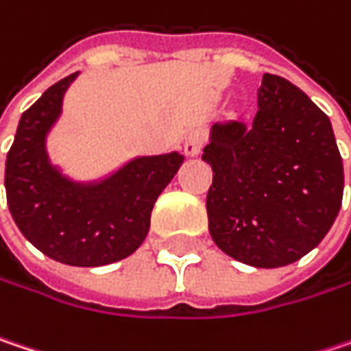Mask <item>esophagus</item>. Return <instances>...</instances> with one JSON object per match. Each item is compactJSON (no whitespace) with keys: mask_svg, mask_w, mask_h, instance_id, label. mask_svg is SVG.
Here are the masks:
<instances>
[{"mask_svg":"<svg viewBox=\"0 0 351 351\" xmlns=\"http://www.w3.org/2000/svg\"><path fill=\"white\" fill-rule=\"evenodd\" d=\"M205 144V136L201 132H191L184 141V154L186 156H197Z\"/></svg>","mask_w":351,"mask_h":351,"instance_id":"1","label":"esophagus"}]
</instances>
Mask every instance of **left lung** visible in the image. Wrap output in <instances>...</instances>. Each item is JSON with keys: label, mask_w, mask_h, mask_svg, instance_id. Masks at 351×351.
I'll list each match as a JSON object with an SVG mask.
<instances>
[{"label": "left lung", "mask_w": 351, "mask_h": 351, "mask_svg": "<svg viewBox=\"0 0 351 351\" xmlns=\"http://www.w3.org/2000/svg\"><path fill=\"white\" fill-rule=\"evenodd\" d=\"M203 160L210 237L245 265L273 269L315 249L343 197L330 118L281 76L263 74L251 124H215Z\"/></svg>", "instance_id": "left-lung-1"}]
</instances>
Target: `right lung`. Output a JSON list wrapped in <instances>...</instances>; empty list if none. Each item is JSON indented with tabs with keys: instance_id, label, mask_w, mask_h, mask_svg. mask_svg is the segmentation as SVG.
<instances>
[{
	"instance_id": "right-lung-1",
	"label": "right lung",
	"mask_w": 351,
	"mask_h": 351,
	"mask_svg": "<svg viewBox=\"0 0 351 351\" xmlns=\"http://www.w3.org/2000/svg\"><path fill=\"white\" fill-rule=\"evenodd\" d=\"M78 74L49 86L21 114L5 160V195L17 229L36 249L66 265L102 267L143 245L152 207L184 156H134L90 180L66 175L49 158L48 136Z\"/></svg>"
}]
</instances>
